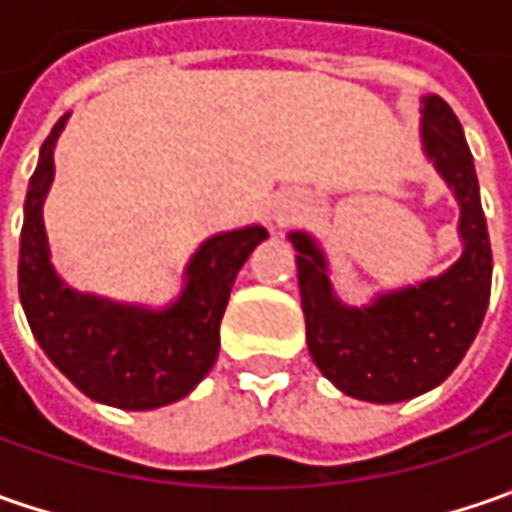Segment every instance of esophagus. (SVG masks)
<instances>
[{
  "mask_svg": "<svg viewBox=\"0 0 512 512\" xmlns=\"http://www.w3.org/2000/svg\"><path fill=\"white\" fill-rule=\"evenodd\" d=\"M273 222H276V225H285V222H287L285 207H276V210H273Z\"/></svg>",
  "mask_w": 512,
  "mask_h": 512,
  "instance_id": "1",
  "label": "esophagus"
}]
</instances>
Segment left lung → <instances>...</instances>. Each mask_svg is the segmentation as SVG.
<instances>
[{
  "label": "left lung",
  "mask_w": 512,
  "mask_h": 512,
  "mask_svg": "<svg viewBox=\"0 0 512 512\" xmlns=\"http://www.w3.org/2000/svg\"><path fill=\"white\" fill-rule=\"evenodd\" d=\"M419 136L459 202L462 256L444 273L376 293L362 307L347 305L333 290L322 245L307 230L287 233L296 247L307 350L325 379L362 402H407L439 387L464 359L490 302L493 253L473 153L456 113L436 93L422 96Z\"/></svg>",
  "instance_id": "1"
}]
</instances>
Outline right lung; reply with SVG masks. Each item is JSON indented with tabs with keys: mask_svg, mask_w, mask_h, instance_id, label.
I'll return each instance as SVG.
<instances>
[{
	"mask_svg": "<svg viewBox=\"0 0 512 512\" xmlns=\"http://www.w3.org/2000/svg\"><path fill=\"white\" fill-rule=\"evenodd\" d=\"M65 113L30 176L19 236V299L39 347L93 402L119 410H153L185 399L219 356V325L230 287L262 225L205 239L182 273L179 296L165 307L113 302L70 287L50 262L45 199L53 185V150L68 125Z\"/></svg>",
	"mask_w": 512,
	"mask_h": 512,
	"instance_id": "obj_1",
	"label": "right lung"
}]
</instances>
